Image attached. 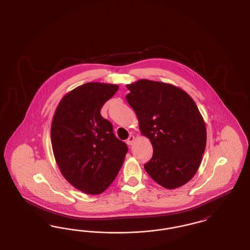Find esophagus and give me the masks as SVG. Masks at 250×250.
I'll list each match as a JSON object with an SVG mask.
<instances>
[{
    "label": "esophagus",
    "mask_w": 250,
    "mask_h": 250,
    "mask_svg": "<svg viewBox=\"0 0 250 250\" xmlns=\"http://www.w3.org/2000/svg\"><path fill=\"white\" fill-rule=\"evenodd\" d=\"M134 142H135V137L134 136H129V138L126 140V143L128 144V145H132L133 143H134Z\"/></svg>",
    "instance_id": "34e87169"
}]
</instances>
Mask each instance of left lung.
<instances>
[{"mask_svg":"<svg viewBox=\"0 0 250 250\" xmlns=\"http://www.w3.org/2000/svg\"><path fill=\"white\" fill-rule=\"evenodd\" d=\"M126 88L140 130L154 149L146 172L167 189L184 186L197 172L206 146V126L196 103L171 84L140 80Z\"/></svg>","mask_w":250,"mask_h":250,"instance_id":"obj_1","label":"left lung"}]
</instances>
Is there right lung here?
Instances as JSON below:
<instances>
[{
	"instance_id": "right-lung-1",
	"label": "right lung",
	"mask_w": 250,
	"mask_h": 250,
	"mask_svg": "<svg viewBox=\"0 0 250 250\" xmlns=\"http://www.w3.org/2000/svg\"><path fill=\"white\" fill-rule=\"evenodd\" d=\"M116 84L88 83L64 95L51 123V145L61 173L89 195L107 189L127 153L100 110L118 91Z\"/></svg>"
}]
</instances>
